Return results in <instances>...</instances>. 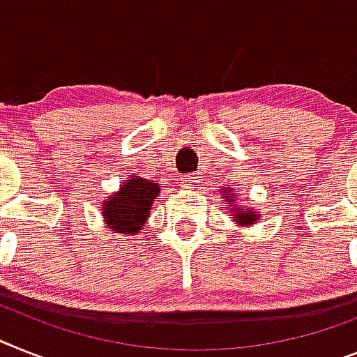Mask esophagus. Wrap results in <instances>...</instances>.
Segmentation results:
<instances>
[{
  "instance_id": "34e87169",
  "label": "esophagus",
  "mask_w": 357,
  "mask_h": 357,
  "mask_svg": "<svg viewBox=\"0 0 357 357\" xmlns=\"http://www.w3.org/2000/svg\"><path fill=\"white\" fill-rule=\"evenodd\" d=\"M197 183H199V179H197L196 176H192V174H187V176L181 178V185H183L185 188H194Z\"/></svg>"
}]
</instances>
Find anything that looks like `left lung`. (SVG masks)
Returning <instances> with one entry per match:
<instances>
[{"label": "left lung", "instance_id": "1", "mask_svg": "<svg viewBox=\"0 0 357 357\" xmlns=\"http://www.w3.org/2000/svg\"><path fill=\"white\" fill-rule=\"evenodd\" d=\"M221 192H225V202H227V206L230 208V214L234 215L236 223L248 227V225H252L254 221H257V218H259V214H257V212L238 205V202H236V196H234V188L225 187V188H221Z\"/></svg>", "mask_w": 357, "mask_h": 357}]
</instances>
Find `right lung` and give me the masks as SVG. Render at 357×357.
Segmentation results:
<instances>
[{
  "mask_svg": "<svg viewBox=\"0 0 357 357\" xmlns=\"http://www.w3.org/2000/svg\"><path fill=\"white\" fill-rule=\"evenodd\" d=\"M158 194L160 185L151 179L132 176L101 205L105 223L119 234H136L143 229Z\"/></svg>",
  "mask_w": 357,
  "mask_h": 357,
  "instance_id": "obj_1",
  "label": "right lung"
}]
</instances>
